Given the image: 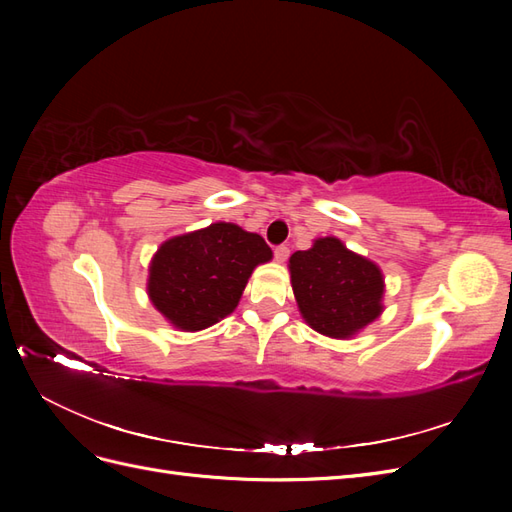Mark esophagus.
Here are the masks:
<instances>
[{
    "mask_svg": "<svg viewBox=\"0 0 512 512\" xmlns=\"http://www.w3.org/2000/svg\"><path fill=\"white\" fill-rule=\"evenodd\" d=\"M273 254H275V260H277V262H286L288 256H290V250H288L286 245H277Z\"/></svg>",
    "mask_w": 512,
    "mask_h": 512,
    "instance_id": "1",
    "label": "esophagus"
}]
</instances>
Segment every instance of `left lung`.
<instances>
[{
  "label": "left lung",
  "instance_id": "left-lung-1",
  "mask_svg": "<svg viewBox=\"0 0 512 512\" xmlns=\"http://www.w3.org/2000/svg\"><path fill=\"white\" fill-rule=\"evenodd\" d=\"M290 284L303 320L333 339H350L384 312V275L374 260L337 237H320L288 260Z\"/></svg>",
  "mask_w": 512,
  "mask_h": 512
}]
</instances>
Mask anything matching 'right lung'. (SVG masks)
Segmentation results:
<instances>
[{
    "label": "right lung",
    "mask_w": 512,
    "mask_h": 512,
    "mask_svg": "<svg viewBox=\"0 0 512 512\" xmlns=\"http://www.w3.org/2000/svg\"><path fill=\"white\" fill-rule=\"evenodd\" d=\"M271 258L265 239L230 222L170 237L149 262V301L175 329L203 331L235 312L254 269Z\"/></svg>",
    "instance_id": "right-lung-1"
}]
</instances>
